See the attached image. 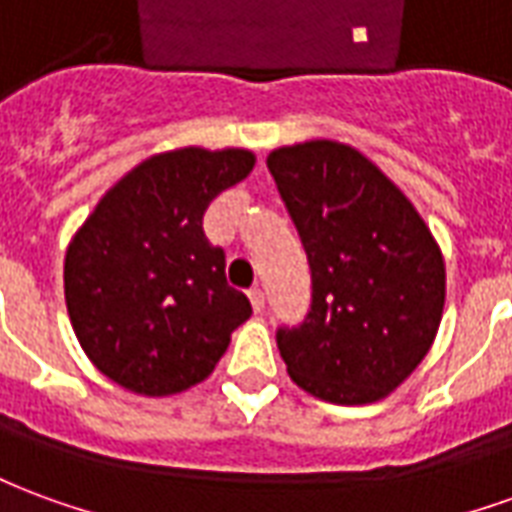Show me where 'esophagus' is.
<instances>
[{
    "label": "esophagus",
    "instance_id": "1",
    "mask_svg": "<svg viewBox=\"0 0 512 512\" xmlns=\"http://www.w3.org/2000/svg\"><path fill=\"white\" fill-rule=\"evenodd\" d=\"M249 301H252V307H255L257 312L263 310V304H266V293H263L260 285H252V288H249Z\"/></svg>",
    "mask_w": 512,
    "mask_h": 512
}]
</instances>
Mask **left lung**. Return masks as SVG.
<instances>
[{
  "instance_id": "obj_1",
  "label": "left lung",
  "mask_w": 512,
  "mask_h": 512,
  "mask_svg": "<svg viewBox=\"0 0 512 512\" xmlns=\"http://www.w3.org/2000/svg\"><path fill=\"white\" fill-rule=\"evenodd\" d=\"M266 164L312 279L304 321L277 329L290 378L340 406L381 400L439 332V246L403 191L354 147L318 139L279 147Z\"/></svg>"
}]
</instances>
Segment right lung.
Returning a JSON list of instances; mask_svg holds the SVG:
<instances>
[{"label":"right lung","instance_id":"1","mask_svg":"<svg viewBox=\"0 0 512 512\" xmlns=\"http://www.w3.org/2000/svg\"><path fill=\"white\" fill-rule=\"evenodd\" d=\"M255 167L249 150L183 147L131 169L65 255V301L93 365L136 395H175L211 376L252 315L227 285L202 216Z\"/></svg>","mask_w":512,"mask_h":512}]
</instances>
